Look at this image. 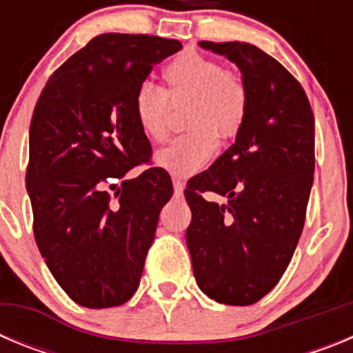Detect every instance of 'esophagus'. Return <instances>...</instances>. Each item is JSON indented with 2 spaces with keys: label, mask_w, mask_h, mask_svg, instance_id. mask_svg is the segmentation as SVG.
Here are the masks:
<instances>
[{
  "label": "esophagus",
  "mask_w": 353,
  "mask_h": 353,
  "mask_svg": "<svg viewBox=\"0 0 353 353\" xmlns=\"http://www.w3.org/2000/svg\"><path fill=\"white\" fill-rule=\"evenodd\" d=\"M173 189H174V194L182 196L183 194V183H182V180L173 179Z\"/></svg>",
  "instance_id": "obj_1"
}]
</instances>
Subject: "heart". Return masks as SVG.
I'll return each instance as SVG.
<instances>
[{
	"label": "heart",
	"instance_id": "heart-1",
	"mask_svg": "<svg viewBox=\"0 0 353 353\" xmlns=\"http://www.w3.org/2000/svg\"><path fill=\"white\" fill-rule=\"evenodd\" d=\"M166 90L143 83L134 97L139 129L152 141L170 134V105L183 104L189 132L174 138L155 154V164L174 176H191L203 170L217 150V138L240 132L249 109V90L242 77L196 51L179 54L162 72Z\"/></svg>",
	"mask_w": 353,
	"mask_h": 353
}]
</instances>
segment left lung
<instances>
[{
  "label": "left lung",
  "mask_w": 353,
  "mask_h": 353,
  "mask_svg": "<svg viewBox=\"0 0 353 353\" xmlns=\"http://www.w3.org/2000/svg\"><path fill=\"white\" fill-rule=\"evenodd\" d=\"M239 67L249 109L235 143L191 180L185 232L199 290L214 301L249 305L285 274L301 239L313 187L314 118L299 81L248 42H199ZM208 190L227 198L207 202Z\"/></svg>",
  "instance_id": "1"
}]
</instances>
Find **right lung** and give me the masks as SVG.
Segmentation results:
<instances>
[{"mask_svg": "<svg viewBox=\"0 0 353 353\" xmlns=\"http://www.w3.org/2000/svg\"><path fill=\"white\" fill-rule=\"evenodd\" d=\"M179 40L104 33L49 77L30 127L26 189L33 232L48 269L68 297L90 310L120 305L139 286L168 173L125 174L152 152L134 97Z\"/></svg>", "mask_w": 353, "mask_h": 353, "instance_id": "1", "label": "right lung"}]
</instances>
